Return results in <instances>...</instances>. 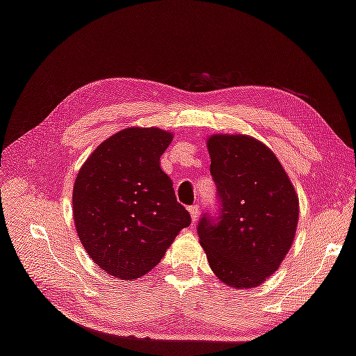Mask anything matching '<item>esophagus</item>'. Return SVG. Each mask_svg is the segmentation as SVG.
Returning a JSON list of instances; mask_svg holds the SVG:
<instances>
[{"mask_svg":"<svg viewBox=\"0 0 356 356\" xmlns=\"http://www.w3.org/2000/svg\"><path fill=\"white\" fill-rule=\"evenodd\" d=\"M188 212H190V216H191V220H193V222H196V220H198V216H200L198 204L190 206V207H188Z\"/></svg>","mask_w":356,"mask_h":356,"instance_id":"esophagus-1","label":"esophagus"}]
</instances>
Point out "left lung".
I'll use <instances>...</instances> for the list:
<instances>
[{"mask_svg":"<svg viewBox=\"0 0 356 356\" xmlns=\"http://www.w3.org/2000/svg\"><path fill=\"white\" fill-rule=\"evenodd\" d=\"M220 220L198 223L200 244L220 282L255 289L280 268L295 241L300 200L266 144L247 134L207 139Z\"/></svg>","mask_w":356,"mask_h":356,"instance_id":"1","label":"left lung"}]
</instances>
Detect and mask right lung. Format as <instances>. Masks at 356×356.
Here are the masks:
<instances>
[{
	"label": "right lung",
	"instance_id": "right-lung-1",
	"mask_svg": "<svg viewBox=\"0 0 356 356\" xmlns=\"http://www.w3.org/2000/svg\"><path fill=\"white\" fill-rule=\"evenodd\" d=\"M172 133L129 127L103 140L79 169L72 216L88 257L104 273L136 280L191 223L160 158Z\"/></svg>",
	"mask_w": 356,
	"mask_h": 356
}]
</instances>
